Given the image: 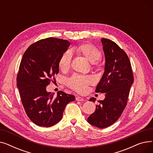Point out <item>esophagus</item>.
<instances>
[{
    "mask_svg": "<svg viewBox=\"0 0 153 153\" xmlns=\"http://www.w3.org/2000/svg\"><path fill=\"white\" fill-rule=\"evenodd\" d=\"M76 100H77V101H84V99L83 98H82V97H77L76 98Z\"/></svg>",
    "mask_w": 153,
    "mask_h": 153,
    "instance_id": "obj_1",
    "label": "esophagus"
}]
</instances>
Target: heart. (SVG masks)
Listing matches in <instances>:
<instances>
[{"instance_id":"heart-1","label":"heart","mask_w":153,"mask_h":153,"mask_svg":"<svg viewBox=\"0 0 153 153\" xmlns=\"http://www.w3.org/2000/svg\"><path fill=\"white\" fill-rule=\"evenodd\" d=\"M78 54L83 56L91 62L94 63L99 60L102 56L101 51L98 48L89 43L82 44L74 48ZM72 55L69 51L62 54L58 61V66L62 71H67L70 66ZM94 82V79L90 76L74 74L67 80V85L71 89L79 93L84 92L87 86Z\"/></svg>"}]
</instances>
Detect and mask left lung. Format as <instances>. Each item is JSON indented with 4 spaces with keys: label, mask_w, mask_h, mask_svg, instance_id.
<instances>
[{
    "label": "left lung",
    "mask_w": 153,
    "mask_h": 153,
    "mask_svg": "<svg viewBox=\"0 0 153 153\" xmlns=\"http://www.w3.org/2000/svg\"><path fill=\"white\" fill-rule=\"evenodd\" d=\"M101 42L105 56V71L97 85L95 92L105 93L99 100L94 113L87 118L97 128H107L117 122L127 104L134 77L131 65L126 53L114 42L102 38ZM90 101H95L92 97Z\"/></svg>",
    "instance_id": "1"
}]
</instances>
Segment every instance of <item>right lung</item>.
Wrapping results in <instances>:
<instances>
[{
	"mask_svg": "<svg viewBox=\"0 0 153 153\" xmlns=\"http://www.w3.org/2000/svg\"><path fill=\"white\" fill-rule=\"evenodd\" d=\"M68 40L48 38L31 44L24 53L17 77L23 106L28 118L38 126L50 127L58 123L64 108L74 101L73 95L48 92L46 87L59 72L58 61L66 51Z\"/></svg>",
	"mask_w": 153,
	"mask_h": 153,
	"instance_id": "right-lung-1",
	"label": "right lung"
}]
</instances>
